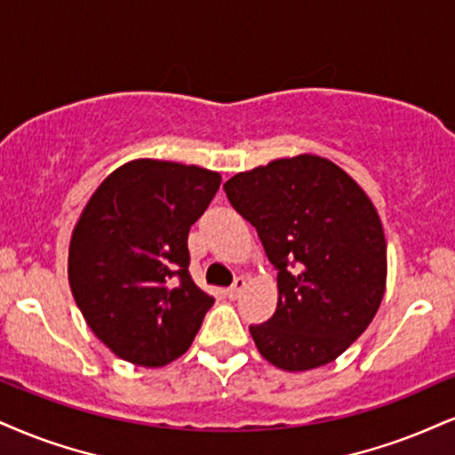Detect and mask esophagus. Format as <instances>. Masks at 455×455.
<instances>
[{
  "mask_svg": "<svg viewBox=\"0 0 455 455\" xmlns=\"http://www.w3.org/2000/svg\"><path fill=\"white\" fill-rule=\"evenodd\" d=\"M246 284H249V280H246L244 276H238L236 280H234L232 287H229V289L226 291V295L229 297V299H236V297L246 289Z\"/></svg>",
  "mask_w": 455,
  "mask_h": 455,
  "instance_id": "esophagus-1",
  "label": "esophagus"
}]
</instances>
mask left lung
<instances>
[{"mask_svg":"<svg viewBox=\"0 0 455 455\" xmlns=\"http://www.w3.org/2000/svg\"><path fill=\"white\" fill-rule=\"evenodd\" d=\"M278 270V304L249 327L259 355L284 371L335 361L361 338L386 293V236L371 198L335 162L280 158L223 183Z\"/></svg>","mask_w":455,"mask_h":455,"instance_id":"8db88e82","label":"left lung"}]
</instances>
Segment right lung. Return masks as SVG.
Returning <instances> with one entry per match:
<instances>
[{
  "mask_svg": "<svg viewBox=\"0 0 455 455\" xmlns=\"http://www.w3.org/2000/svg\"><path fill=\"white\" fill-rule=\"evenodd\" d=\"M219 185L209 168L139 158L86 202L67 274L84 321L116 356L156 369L189 350L215 297L189 276L188 234Z\"/></svg>",
  "mask_w": 455,
  "mask_h": 455,
  "instance_id": "1",
  "label": "right lung"
}]
</instances>
